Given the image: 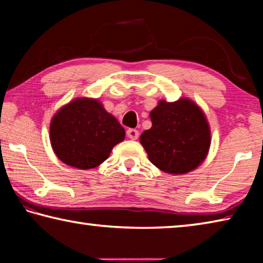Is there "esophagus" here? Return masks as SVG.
Returning a JSON list of instances; mask_svg holds the SVG:
<instances>
[{
	"label": "esophagus",
	"mask_w": 263,
	"mask_h": 263,
	"mask_svg": "<svg viewBox=\"0 0 263 263\" xmlns=\"http://www.w3.org/2000/svg\"><path fill=\"white\" fill-rule=\"evenodd\" d=\"M126 135L128 138H130V139L136 140V139H138V137H139V131L136 130V128H128Z\"/></svg>",
	"instance_id": "esophagus-1"
}]
</instances>
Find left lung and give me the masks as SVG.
Instances as JSON below:
<instances>
[{
    "label": "left lung",
    "mask_w": 263,
    "mask_h": 263,
    "mask_svg": "<svg viewBox=\"0 0 263 263\" xmlns=\"http://www.w3.org/2000/svg\"><path fill=\"white\" fill-rule=\"evenodd\" d=\"M149 117L152 127L141 133L140 144L155 167L181 175L201 166L210 149L211 131L198 104L186 97L160 100Z\"/></svg>",
    "instance_id": "1"
}]
</instances>
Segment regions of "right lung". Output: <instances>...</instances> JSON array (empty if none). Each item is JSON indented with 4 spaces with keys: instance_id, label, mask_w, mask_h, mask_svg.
Instances as JSON below:
<instances>
[{
    "instance_id": "right-lung-1",
    "label": "right lung",
    "mask_w": 263,
    "mask_h": 263,
    "mask_svg": "<svg viewBox=\"0 0 263 263\" xmlns=\"http://www.w3.org/2000/svg\"><path fill=\"white\" fill-rule=\"evenodd\" d=\"M125 130L97 99L78 97L57 111L50 124L54 154L70 167L95 168L109 158Z\"/></svg>"
}]
</instances>
